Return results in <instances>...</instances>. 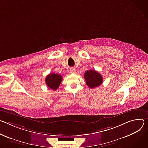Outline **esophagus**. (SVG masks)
Segmentation results:
<instances>
[{
	"mask_svg": "<svg viewBox=\"0 0 148 148\" xmlns=\"http://www.w3.org/2000/svg\"><path fill=\"white\" fill-rule=\"evenodd\" d=\"M70 72L71 73H76V71L74 68H71L70 69Z\"/></svg>",
	"mask_w": 148,
	"mask_h": 148,
	"instance_id": "1",
	"label": "esophagus"
}]
</instances>
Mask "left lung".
<instances>
[{
	"mask_svg": "<svg viewBox=\"0 0 148 148\" xmlns=\"http://www.w3.org/2000/svg\"><path fill=\"white\" fill-rule=\"evenodd\" d=\"M84 78L87 85L92 89L100 86L103 82L102 75L97 72L91 69L85 72Z\"/></svg>",
	"mask_w": 148,
	"mask_h": 148,
	"instance_id": "obj_1",
	"label": "left lung"
}]
</instances>
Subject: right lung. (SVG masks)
I'll return each instance as SVG.
<instances>
[{
	"label": "right lung",
	"instance_id": "1",
	"mask_svg": "<svg viewBox=\"0 0 148 148\" xmlns=\"http://www.w3.org/2000/svg\"><path fill=\"white\" fill-rule=\"evenodd\" d=\"M62 80V76L58 73L49 74L45 79L46 84L50 89L56 90L60 85Z\"/></svg>",
	"mask_w": 148,
	"mask_h": 148
}]
</instances>
